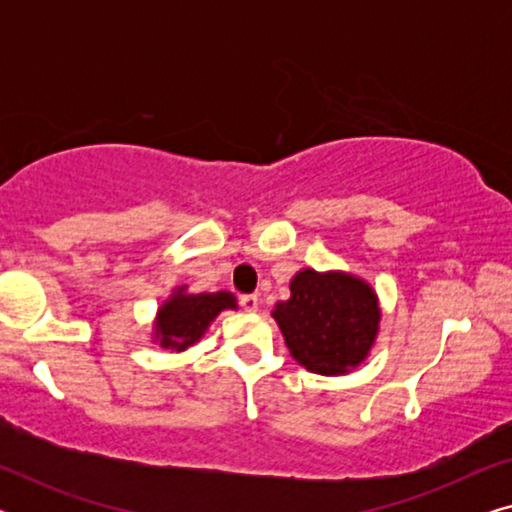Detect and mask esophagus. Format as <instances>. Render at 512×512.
<instances>
[{
    "label": "esophagus",
    "instance_id": "34e87169",
    "mask_svg": "<svg viewBox=\"0 0 512 512\" xmlns=\"http://www.w3.org/2000/svg\"><path fill=\"white\" fill-rule=\"evenodd\" d=\"M240 305L244 312H256L258 305H261V300H258V296H242Z\"/></svg>",
    "mask_w": 512,
    "mask_h": 512
}]
</instances>
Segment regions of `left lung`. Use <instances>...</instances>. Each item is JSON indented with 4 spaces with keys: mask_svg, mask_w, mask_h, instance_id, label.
I'll list each match as a JSON object with an SVG mask.
<instances>
[{
    "mask_svg": "<svg viewBox=\"0 0 512 512\" xmlns=\"http://www.w3.org/2000/svg\"><path fill=\"white\" fill-rule=\"evenodd\" d=\"M289 300L272 310L286 347L317 375H347L368 359L380 333L382 307L373 286L345 270L300 268Z\"/></svg>",
    "mask_w": 512,
    "mask_h": 512,
    "instance_id": "obj_1",
    "label": "left lung"
}]
</instances>
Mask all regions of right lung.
Here are the masks:
<instances>
[{"mask_svg": "<svg viewBox=\"0 0 512 512\" xmlns=\"http://www.w3.org/2000/svg\"><path fill=\"white\" fill-rule=\"evenodd\" d=\"M223 310H237V298L230 291L188 293V286H174L153 319L151 340L170 352H186L205 338L207 328Z\"/></svg>", "mask_w": 512, "mask_h": 512, "instance_id": "right-lung-1", "label": "right lung"}]
</instances>
